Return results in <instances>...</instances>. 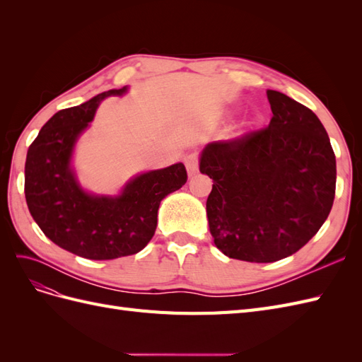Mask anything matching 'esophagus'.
Instances as JSON below:
<instances>
[{
  "label": "esophagus",
  "mask_w": 362,
  "mask_h": 362,
  "mask_svg": "<svg viewBox=\"0 0 362 362\" xmlns=\"http://www.w3.org/2000/svg\"><path fill=\"white\" fill-rule=\"evenodd\" d=\"M184 163H185V168H187L189 175L190 177H193V175L198 172V163H199L198 154H196V152H190V154L185 156Z\"/></svg>",
  "instance_id": "34e87169"
}]
</instances>
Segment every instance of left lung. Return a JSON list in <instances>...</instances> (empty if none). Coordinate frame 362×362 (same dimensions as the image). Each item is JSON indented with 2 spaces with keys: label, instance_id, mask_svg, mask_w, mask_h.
Here are the masks:
<instances>
[{
  "label": "left lung",
  "instance_id": "1",
  "mask_svg": "<svg viewBox=\"0 0 362 362\" xmlns=\"http://www.w3.org/2000/svg\"><path fill=\"white\" fill-rule=\"evenodd\" d=\"M270 124L202 151L213 178L206 217L214 245L229 258L273 262L293 255L322 228L335 198L329 137L308 107L267 90Z\"/></svg>",
  "mask_w": 362,
  "mask_h": 362
}]
</instances>
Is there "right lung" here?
I'll list each match as a JSON object with an SVG mask.
<instances>
[{
	"instance_id": "right-lung-1",
	"label": "right lung",
	"mask_w": 362,
	"mask_h": 362,
	"mask_svg": "<svg viewBox=\"0 0 362 362\" xmlns=\"http://www.w3.org/2000/svg\"><path fill=\"white\" fill-rule=\"evenodd\" d=\"M125 90H108L57 112L27 152L24 192L33 218L52 243L87 259H115L140 252L156 234L161 199L187 181L184 164L177 163L139 175L116 198L81 190L69 168L75 141L104 98Z\"/></svg>"
}]
</instances>
